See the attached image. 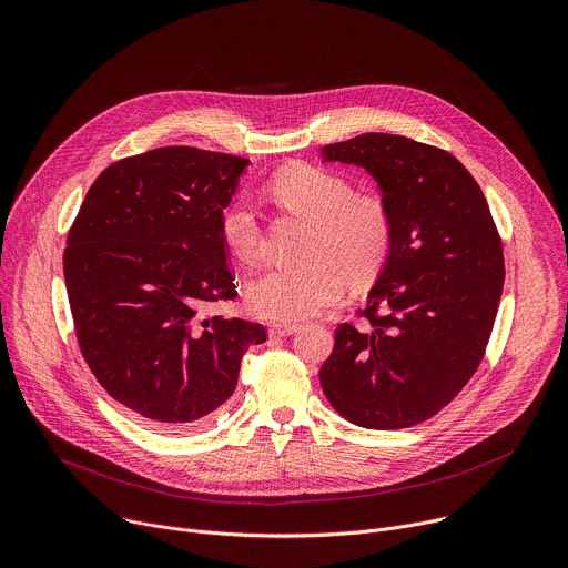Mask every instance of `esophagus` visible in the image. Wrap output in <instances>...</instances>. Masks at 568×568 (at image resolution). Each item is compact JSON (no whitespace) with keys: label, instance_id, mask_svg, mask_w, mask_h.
<instances>
[{"label":"esophagus","instance_id":"esophagus-1","mask_svg":"<svg viewBox=\"0 0 568 568\" xmlns=\"http://www.w3.org/2000/svg\"><path fill=\"white\" fill-rule=\"evenodd\" d=\"M298 331H301V323H274V326H270L272 337H290Z\"/></svg>","mask_w":568,"mask_h":568}]
</instances>
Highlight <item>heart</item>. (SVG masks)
I'll list each match as a JSON object with an SVG mask.
<instances>
[{
    "instance_id": "1",
    "label": "heart",
    "mask_w": 568,
    "mask_h": 568,
    "mask_svg": "<svg viewBox=\"0 0 568 568\" xmlns=\"http://www.w3.org/2000/svg\"><path fill=\"white\" fill-rule=\"evenodd\" d=\"M265 193L281 206L310 217L301 263L272 265L256 276L247 296L256 314L272 321H303L337 303L348 285L373 278L393 245V215L373 193H355L353 184L326 169L287 166ZM224 245L240 261L263 252V226L250 202H231L220 215Z\"/></svg>"
}]
</instances>
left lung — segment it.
<instances>
[{
  "mask_svg": "<svg viewBox=\"0 0 568 568\" xmlns=\"http://www.w3.org/2000/svg\"><path fill=\"white\" fill-rule=\"evenodd\" d=\"M321 156L362 166L393 215L390 254L359 310L366 323H339L321 388L353 425H418L460 393L490 342L506 276L499 231L447 150L366 132Z\"/></svg>",
  "mask_w": 568,
  "mask_h": 568,
  "instance_id": "obj_1",
  "label": "left lung"
}]
</instances>
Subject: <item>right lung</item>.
I'll return each mask as SVG.
<instances>
[{"instance_id": "obj_1", "label": "right lung", "mask_w": 568, "mask_h": 568, "mask_svg": "<svg viewBox=\"0 0 568 568\" xmlns=\"http://www.w3.org/2000/svg\"><path fill=\"white\" fill-rule=\"evenodd\" d=\"M250 159L189 145L125 156L80 206L64 283L80 353L99 384L161 432L209 423L237 384L261 323L202 316L237 296L220 215Z\"/></svg>"}]
</instances>
